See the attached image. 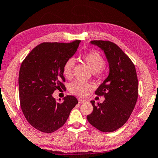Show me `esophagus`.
<instances>
[{
	"label": "esophagus",
	"mask_w": 158,
	"mask_h": 158,
	"mask_svg": "<svg viewBox=\"0 0 158 158\" xmlns=\"http://www.w3.org/2000/svg\"><path fill=\"white\" fill-rule=\"evenodd\" d=\"M78 102L80 104H82V103L86 102V100H85V99H78Z\"/></svg>",
	"instance_id": "obj_1"
}]
</instances>
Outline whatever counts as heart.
<instances>
[{"label": "heart", "instance_id": "obj_1", "mask_svg": "<svg viewBox=\"0 0 158 158\" xmlns=\"http://www.w3.org/2000/svg\"><path fill=\"white\" fill-rule=\"evenodd\" d=\"M81 59L88 65L92 70L94 76L102 77L105 74L106 68L105 65V59L101 53L98 51H90L81 55ZM76 64L75 59L70 58L64 63L63 66V74L66 78H71L73 70ZM92 88V85L89 82L81 81H74L69 85V90L76 95L84 96L87 91Z\"/></svg>", "mask_w": 158, "mask_h": 158}]
</instances>
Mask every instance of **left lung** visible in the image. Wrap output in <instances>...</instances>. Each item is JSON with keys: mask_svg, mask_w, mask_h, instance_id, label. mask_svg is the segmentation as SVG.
I'll return each mask as SVG.
<instances>
[{"mask_svg": "<svg viewBox=\"0 0 158 158\" xmlns=\"http://www.w3.org/2000/svg\"><path fill=\"white\" fill-rule=\"evenodd\" d=\"M91 43L104 50L110 65V74L95 91L104 96L103 103L94 104L87 116L89 123L102 132H113L123 127L136 104L138 82L135 65L122 49L110 41L93 40Z\"/></svg>", "mask_w": 158, "mask_h": 158, "instance_id": "obj_1", "label": "left lung"}]
</instances>
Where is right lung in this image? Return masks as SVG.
I'll return each instance as SVG.
<instances>
[{
  "mask_svg": "<svg viewBox=\"0 0 158 158\" xmlns=\"http://www.w3.org/2000/svg\"><path fill=\"white\" fill-rule=\"evenodd\" d=\"M80 42L41 43L22 62L18 78L20 106L29 123L41 132L53 133L63 127L78 102L72 95L59 102L52 94L65 89L63 66Z\"/></svg>",
  "mask_w": 158,
  "mask_h": 158,
  "instance_id": "right-lung-1",
  "label": "right lung"
}]
</instances>
